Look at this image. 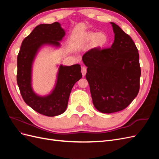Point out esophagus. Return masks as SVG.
I'll return each mask as SVG.
<instances>
[{
  "mask_svg": "<svg viewBox=\"0 0 159 159\" xmlns=\"http://www.w3.org/2000/svg\"><path fill=\"white\" fill-rule=\"evenodd\" d=\"M81 73H82L83 76L85 75L86 73H87V69H86V68H85V66H83L82 68H81Z\"/></svg>",
  "mask_w": 159,
  "mask_h": 159,
  "instance_id": "obj_1",
  "label": "esophagus"
}]
</instances>
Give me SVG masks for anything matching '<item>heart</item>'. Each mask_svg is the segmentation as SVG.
<instances>
[{
  "mask_svg": "<svg viewBox=\"0 0 159 159\" xmlns=\"http://www.w3.org/2000/svg\"><path fill=\"white\" fill-rule=\"evenodd\" d=\"M85 40L86 41L92 40V44L94 48H102L107 42V36L103 32L95 33L89 32L85 34Z\"/></svg>",
  "mask_w": 159,
  "mask_h": 159,
  "instance_id": "1",
  "label": "heart"
}]
</instances>
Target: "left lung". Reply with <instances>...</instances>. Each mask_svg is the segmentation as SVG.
Listing matches in <instances>:
<instances>
[{
  "label": "left lung",
  "mask_w": 159,
  "mask_h": 159,
  "mask_svg": "<svg viewBox=\"0 0 159 159\" xmlns=\"http://www.w3.org/2000/svg\"><path fill=\"white\" fill-rule=\"evenodd\" d=\"M115 40L109 48H95L84 54L87 79L95 107L104 113L125 109L137 97L141 68L137 48L131 38L116 24Z\"/></svg>",
  "instance_id": "obj_1"
}]
</instances>
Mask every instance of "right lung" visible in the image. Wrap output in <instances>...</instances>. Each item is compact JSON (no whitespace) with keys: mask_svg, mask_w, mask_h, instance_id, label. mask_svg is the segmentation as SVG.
I'll return each instance as SVG.
<instances>
[{"mask_svg":"<svg viewBox=\"0 0 159 159\" xmlns=\"http://www.w3.org/2000/svg\"><path fill=\"white\" fill-rule=\"evenodd\" d=\"M65 34L57 22L38 25L24 39L17 57V84L24 101L36 112L48 117L59 115L66 110L71 89L82 77L81 66L60 65L54 89L49 95L40 96L32 88V63L43 45L60 46Z\"/></svg>","mask_w":159,"mask_h":159,"instance_id":"right-lung-1","label":"right lung"}]
</instances>
